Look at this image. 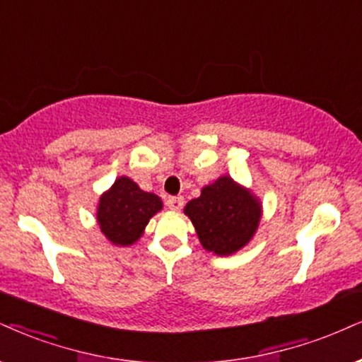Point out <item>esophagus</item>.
Segmentation results:
<instances>
[{
  "mask_svg": "<svg viewBox=\"0 0 362 362\" xmlns=\"http://www.w3.org/2000/svg\"><path fill=\"white\" fill-rule=\"evenodd\" d=\"M168 206L171 208V209H181L182 206H185V198H182V196H169L168 198Z\"/></svg>",
  "mask_w": 362,
  "mask_h": 362,
  "instance_id": "34e87169",
  "label": "esophagus"
}]
</instances>
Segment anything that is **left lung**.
<instances>
[{"label": "left lung", "mask_w": 362, "mask_h": 362, "mask_svg": "<svg viewBox=\"0 0 362 362\" xmlns=\"http://www.w3.org/2000/svg\"><path fill=\"white\" fill-rule=\"evenodd\" d=\"M199 242L208 252L231 255L245 247L260 221V203L228 176L203 188L202 196L186 204Z\"/></svg>", "instance_id": "8db88e82"}]
</instances>
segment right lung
I'll return each mask as SVG.
<instances>
[{
  "label": "right lung",
  "instance_id": "add662e5",
  "mask_svg": "<svg viewBox=\"0 0 362 362\" xmlns=\"http://www.w3.org/2000/svg\"><path fill=\"white\" fill-rule=\"evenodd\" d=\"M163 208V202L146 193L132 180L122 176L102 196L97 209L102 233L114 245H132L139 240L151 216Z\"/></svg>",
  "mask_w": 362,
  "mask_h": 362
}]
</instances>
